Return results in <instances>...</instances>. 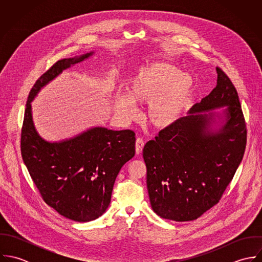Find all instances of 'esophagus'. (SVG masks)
<instances>
[{"instance_id": "esophagus-1", "label": "esophagus", "mask_w": 262, "mask_h": 262, "mask_svg": "<svg viewBox=\"0 0 262 262\" xmlns=\"http://www.w3.org/2000/svg\"><path fill=\"white\" fill-rule=\"evenodd\" d=\"M144 147V141L142 138H137L136 143H135V150L137 154H140L142 152V149Z\"/></svg>"}]
</instances>
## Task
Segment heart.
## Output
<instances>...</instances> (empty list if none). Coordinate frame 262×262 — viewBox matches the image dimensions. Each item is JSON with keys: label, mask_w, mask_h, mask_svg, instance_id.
Masks as SVG:
<instances>
[{"label": "heart", "mask_w": 262, "mask_h": 262, "mask_svg": "<svg viewBox=\"0 0 262 262\" xmlns=\"http://www.w3.org/2000/svg\"><path fill=\"white\" fill-rule=\"evenodd\" d=\"M192 80L167 63H153L140 69L127 85L128 95L117 99L118 112L125 120L137 114L135 103L148 104L146 117L159 130L174 126L183 117L192 92Z\"/></svg>", "instance_id": "heart-1"}]
</instances>
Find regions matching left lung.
Here are the masks:
<instances>
[{"label": "left lung", "mask_w": 262, "mask_h": 262, "mask_svg": "<svg viewBox=\"0 0 262 262\" xmlns=\"http://www.w3.org/2000/svg\"><path fill=\"white\" fill-rule=\"evenodd\" d=\"M216 71V88L144 146L150 204L163 219L202 216L220 201L243 158L247 130L239 97L228 75Z\"/></svg>", "instance_id": "obj_1"}]
</instances>
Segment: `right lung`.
Instances as JSON below:
<instances>
[{
	"label": "right lung",
	"mask_w": 262,
	"mask_h": 262,
	"mask_svg": "<svg viewBox=\"0 0 262 262\" xmlns=\"http://www.w3.org/2000/svg\"><path fill=\"white\" fill-rule=\"evenodd\" d=\"M93 54L60 59L38 78L29 93L21 131L22 158L42 199L76 222L95 220L108 209L121 167L135 155V133L94 127L73 138L48 142L35 129L31 102L49 81Z\"/></svg>",
	"instance_id": "obj_1"
}]
</instances>
